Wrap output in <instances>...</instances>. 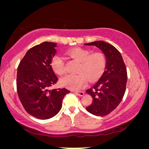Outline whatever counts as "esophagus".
I'll use <instances>...</instances> for the list:
<instances>
[{
	"label": "esophagus",
	"instance_id": "1",
	"mask_svg": "<svg viewBox=\"0 0 149 149\" xmlns=\"http://www.w3.org/2000/svg\"><path fill=\"white\" fill-rule=\"evenodd\" d=\"M74 93L77 95H79V96H83L85 94V93L83 91H74Z\"/></svg>",
	"mask_w": 149,
	"mask_h": 149
}]
</instances>
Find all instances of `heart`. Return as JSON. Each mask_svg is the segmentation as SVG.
<instances>
[{
	"label": "heart",
	"mask_w": 149,
	"mask_h": 149,
	"mask_svg": "<svg viewBox=\"0 0 149 149\" xmlns=\"http://www.w3.org/2000/svg\"><path fill=\"white\" fill-rule=\"evenodd\" d=\"M67 54L70 58L80 62L78 74H67L60 79L62 86L71 90H79L86 84V77L89 81L96 80L102 74L104 70L107 59L102 53L91 54L90 51L81 48H74L69 50ZM51 66L56 74L62 75L65 72L64 58L57 54L53 57ZM86 76L85 77L84 76Z\"/></svg>",
	"instance_id": "obj_1"
}]
</instances>
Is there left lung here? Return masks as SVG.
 Wrapping results in <instances>:
<instances>
[{
    "instance_id": "1",
    "label": "left lung",
    "mask_w": 149,
    "mask_h": 149,
    "mask_svg": "<svg viewBox=\"0 0 149 149\" xmlns=\"http://www.w3.org/2000/svg\"><path fill=\"white\" fill-rule=\"evenodd\" d=\"M85 45L97 47L107 59L102 75L93 88L86 90L93 98L86 110L93 115L103 117L114 111L123 99L127 80V70L121 54L112 45L97 40Z\"/></svg>"
}]
</instances>
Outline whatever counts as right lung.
Returning a JSON list of instances; mask_svg holds the SVG:
<instances>
[{"instance_id":"right-lung-1","label":"right lung","mask_w":149,"mask_h":149,"mask_svg":"<svg viewBox=\"0 0 149 149\" xmlns=\"http://www.w3.org/2000/svg\"><path fill=\"white\" fill-rule=\"evenodd\" d=\"M57 43L43 42L26 52L17 68V90L27 113L39 119H50L59 113L66 88L49 89L58 77L51 66Z\"/></svg>"}]
</instances>
